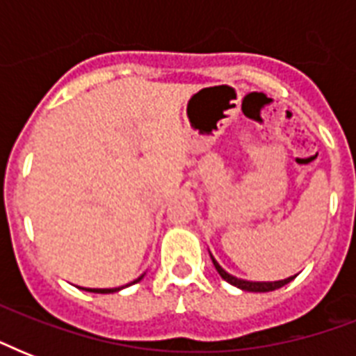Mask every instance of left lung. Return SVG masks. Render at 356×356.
I'll return each instance as SVG.
<instances>
[{"label":"left lung","instance_id":"obj_1","mask_svg":"<svg viewBox=\"0 0 356 356\" xmlns=\"http://www.w3.org/2000/svg\"><path fill=\"white\" fill-rule=\"evenodd\" d=\"M209 253H211V251H209ZM211 259H212V264H214V268H216V271L220 273V277H222L223 281H227L229 284L240 288V290H243V292H271V290H277V288L284 286V284H288L290 281H293L296 275H298V273H296V275L281 279V281H245V279H238V277L231 275L229 271L223 270L222 266H220V262L212 257V253H211Z\"/></svg>","mask_w":356,"mask_h":356}]
</instances>
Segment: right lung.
Masks as SVG:
<instances>
[{
  "mask_svg": "<svg viewBox=\"0 0 356 356\" xmlns=\"http://www.w3.org/2000/svg\"><path fill=\"white\" fill-rule=\"evenodd\" d=\"M142 277H144V273L138 277V279H134V281H131L129 284H123V286H118V288H81V290H86V292H94V293H113V292H120V290H123V288L131 286V284H136L138 281H142Z\"/></svg>",
  "mask_w": 356,
  "mask_h": 356,
  "instance_id": "1",
  "label": "right lung"
}]
</instances>
